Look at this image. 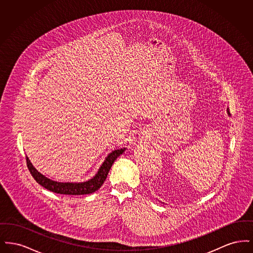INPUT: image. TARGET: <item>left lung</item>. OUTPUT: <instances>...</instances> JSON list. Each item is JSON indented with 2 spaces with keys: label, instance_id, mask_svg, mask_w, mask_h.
Returning <instances> with one entry per match:
<instances>
[{
  "label": "left lung",
  "instance_id": "1",
  "mask_svg": "<svg viewBox=\"0 0 253 253\" xmlns=\"http://www.w3.org/2000/svg\"><path fill=\"white\" fill-rule=\"evenodd\" d=\"M227 113H228V115H229V116H230V113H229V108H227Z\"/></svg>",
  "mask_w": 253,
  "mask_h": 253
}]
</instances>
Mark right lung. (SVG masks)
<instances>
[{
    "instance_id": "obj_1",
    "label": "right lung",
    "mask_w": 253,
    "mask_h": 253,
    "mask_svg": "<svg viewBox=\"0 0 253 253\" xmlns=\"http://www.w3.org/2000/svg\"><path fill=\"white\" fill-rule=\"evenodd\" d=\"M125 150L126 148H121V149L112 151L104 159V161L102 162L101 166L98 169L96 174L91 179L84 182L76 183V182H58V181L51 180L46 176H44L42 173L38 171L27 157H26V164L34 179L41 186H42L50 192L60 193V194H67V195H83V194L95 193L102 186L115 160L122 155L125 152Z\"/></svg>"
}]
</instances>
